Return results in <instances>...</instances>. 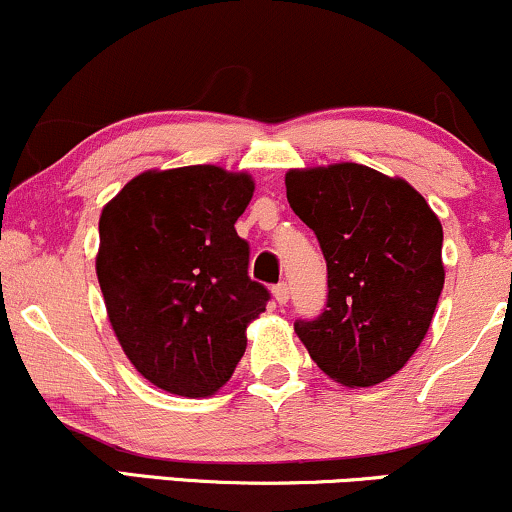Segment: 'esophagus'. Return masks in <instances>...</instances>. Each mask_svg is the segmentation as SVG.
I'll use <instances>...</instances> for the list:
<instances>
[{"label": "esophagus", "mask_w": 512, "mask_h": 512, "mask_svg": "<svg viewBox=\"0 0 512 512\" xmlns=\"http://www.w3.org/2000/svg\"><path fill=\"white\" fill-rule=\"evenodd\" d=\"M272 296H274L276 303L284 305L286 301H289V286H286V284H276L274 289H272Z\"/></svg>", "instance_id": "obj_1"}]
</instances>
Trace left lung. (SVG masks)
<instances>
[{
    "instance_id": "1",
    "label": "left lung",
    "mask_w": 512,
    "mask_h": 512,
    "mask_svg": "<svg viewBox=\"0 0 512 512\" xmlns=\"http://www.w3.org/2000/svg\"><path fill=\"white\" fill-rule=\"evenodd\" d=\"M286 199L327 260V310L293 325L317 368L370 387L407 366L445 284L443 226L407 180L361 163L291 168Z\"/></svg>"
}]
</instances>
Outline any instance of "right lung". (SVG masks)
<instances>
[{
    "label": "right lung",
    "mask_w": 512,
    "mask_h": 512,
    "mask_svg": "<svg viewBox=\"0 0 512 512\" xmlns=\"http://www.w3.org/2000/svg\"><path fill=\"white\" fill-rule=\"evenodd\" d=\"M255 180L221 166L144 170L105 204L96 274L117 342L170 395L209 397L236 370L269 293L236 221Z\"/></svg>",
    "instance_id": "obj_1"
}]
</instances>
